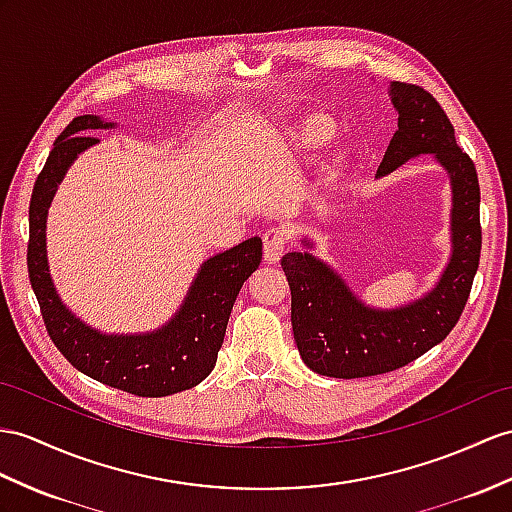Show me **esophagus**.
Instances as JSON below:
<instances>
[{"label": "esophagus", "instance_id": "34e87169", "mask_svg": "<svg viewBox=\"0 0 512 512\" xmlns=\"http://www.w3.org/2000/svg\"><path fill=\"white\" fill-rule=\"evenodd\" d=\"M263 245H265V260L269 265H276L282 258V252L286 247V230L284 228H269L263 234Z\"/></svg>", "mask_w": 512, "mask_h": 512}]
</instances>
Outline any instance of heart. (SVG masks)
Returning <instances> with one entry per match:
<instances>
[{"instance_id":"1","label":"heart","mask_w":512,"mask_h":512,"mask_svg":"<svg viewBox=\"0 0 512 512\" xmlns=\"http://www.w3.org/2000/svg\"><path fill=\"white\" fill-rule=\"evenodd\" d=\"M321 134H323V128H321V126H315V128H310V130L306 132L308 139H313V141L321 139Z\"/></svg>"}]
</instances>
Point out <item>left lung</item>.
Here are the masks:
<instances>
[{
    "instance_id": "8db88e82",
    "label": "left lung",
    "mask_w": 512,
    "mask_h": 512,
    "mask_svg": "<svg viewBox=\"0 0 512 512\" xmlns=\"http://www.w3.org/2000/svg\"><path fill=\"white\" fill-rule=\"evenodd\" d=\"M397 130L378 178L419 154H432L452 182V256L434 289L406 306L382 310L360 302L330 265L310 252L282 256L291 286V323L306 367L328 378H367L400 369L441 343L463 315L478 271L480 184L473 160L456 145L439 102L417 84L391 82ZM313 247V243L304 241Z\"/></svg>"
}]
</instances>
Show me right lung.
Returning <instances> with one entry per match:
<instances>
[{
    "label": "right lung",
    "mask_w": 512,
    "mask_h": 512,
    "mask_svg": "<svg viewBox=\"0 0 512 512\" xmlns=\"http://www.w3.org/2000/svg\"><path fill=\"white\" fill-rule=\"evenodd\" d=\"M115 128L95 115L73 119L49 152L30 199L28 273L49 339L69 363L97 382L139 397H165L202 382L217 363L234 299L263 258L254 236L208 258L171 321L147 334H102L60 302L47 267L45 221L71 162L99 139L93 130Z\"/></svg>",
    "instance_id": "obj_1"
}]
</instances>
